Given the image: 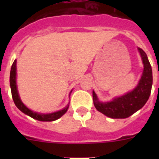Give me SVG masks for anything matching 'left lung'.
<instances>
[{"label":"left lung","mask_w":159,"mask_h":159,"mask_svg":"<svg viewBox=\"0 0 159 159\" xmlns=\"http://www.w3.org/2000/svg\"><path fill=\"white\" fill-rule=\"evenodd\" d=\"M143 64V71L137 86L130 92L116 97L108 102H101L95 92H92L93 102L97 111L111 119H126L140 110L148 100L153 84L152 68L147 54L138 48Z\"/></svg>","instance_id":"1"}]
</instances>
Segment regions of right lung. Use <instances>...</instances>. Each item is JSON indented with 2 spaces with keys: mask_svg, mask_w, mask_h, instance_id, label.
Instances as JSON below:
<instances>
[{
  "mask_svg": "<svg viewBox=\"0 0 159 159\" xmlns=\"http://www.w3.org/2000/svg\"><path fill=\"white\" fill-rule=\"evenodd\" d=\"M9 82H10V88L11 92H12V99L14 101V103L16 106V107L19 109L20 111L23 112L24 114L30 116L32 119L39 120L42 122H52L55 121L57 119H60L61 116H63L64 114L67 112V109L69 107V103L62 110H60L58 111H55L52 113H38V112L33 111L30 110L29 108L25 106L20 98L19 93H18L17 85H16V60H14L13 64H12V67H11L10 71V78H9ZM71 93V91L70 94Z\"/></svg>",
  "mask_w": 159,
  "mask_h": 159,
  "instance_id": "1",
  "label": "right lung"
}]
</instances>
